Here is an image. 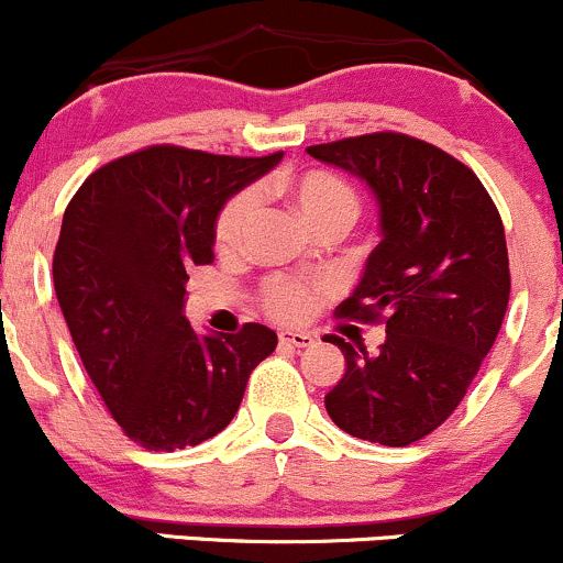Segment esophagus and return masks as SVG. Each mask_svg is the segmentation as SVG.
<instances>
[{
    "instance_id": "1",
    "label": "esophagus",
    "mask_w": 563,
    "mask_h": 563,
    "mask_svg": "<svg viewBox=\"0 0 563 563\" xmlns=\"http://www.w3.org/2000/svg\"><path fill=\"white\" fill-rule=\"evenodd\" d=\"M279 341L284 343V346H292V349H308V346H313V341H317V338L308 335V332H282Z\"/></svg>"
}]
</instances>
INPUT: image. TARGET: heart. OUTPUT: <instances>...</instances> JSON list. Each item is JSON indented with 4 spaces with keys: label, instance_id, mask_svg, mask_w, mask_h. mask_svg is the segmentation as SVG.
<instances>
[{
    "label": "heart",
    "instance_id": "b5f03b06",
    "mask_svg": "<svg viewBox=\"0 0 563 563\" xmlns=\"http://www.w3.org/2000/svg\"><path fill=\"white\" fill-rule=\"evenodd\" d=\"M282 190L311 231L332 225V222L352 225L360 214V196L354 192V187L330 172L313 168V172L295 174V177L284 179ZM255 209L257 201L252 192H239L225 203L214 225L217 250L228 255L244 244ZM265 300L279 319H300L311 308V292L298 282H271L265 289Z\"/></svg>",
    "mask_w": 563,
    "mask_h": 563
}]
</instances>
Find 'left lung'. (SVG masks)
Returning <instances> with one entry per match:
<instances>
[{
    "label": "left lung",
    "instance_id": "8db88e82",
    "mask_svg": "<svg viewBox=\"0 0 563 563\" xmlns=\"http://www.w3.org/2000/svg\"><path fill=\"white\" fill-rule=\"evenodd\" d=\"M308 155L367 185L380 233L338 313L384 317L386 341L371 354L322 338L346 360L324 408L343 432L400 449L449 419L497 341L510 298L505 228L481 179L421 139L380 131Z\"/></svg>",
    "mask_w": 563,
    "mask_h": 563
}]
</instances>
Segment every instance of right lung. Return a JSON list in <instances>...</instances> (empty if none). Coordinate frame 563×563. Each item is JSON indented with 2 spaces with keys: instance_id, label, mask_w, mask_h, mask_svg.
Wrapping results in <instances>:
<instances>
[{
  "instance_id": "obj_1",
  "label": "right lung",
  "mask_w": 563,
  "mask_h": 563,
  "mask_svg": "<svg viewBox=\"0 0 563 563\" xmlns=\"http://www.w3.org/2000/svg\"><path fill=\"white\" fill-rule=\"evenodd\" d=\"M284 153L231 158L158 147L125 155L82 183L64 211L53 284L82 365L120 429L147 451L222 432L276 332H196L185 317L192 265L214 257L222 207Z\"/></svg>"
}]
</instances>
